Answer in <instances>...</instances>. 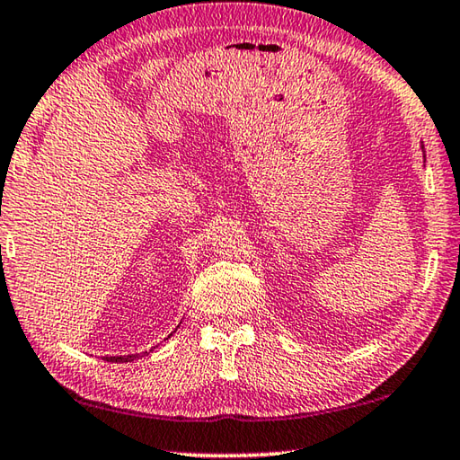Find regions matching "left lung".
Segmentation results:
<instances>
[{
	"label": "left lung",
	"instance_id": "1",
	"mask_svg": "<svg viewBox=\"0 0 460 460\" xmlns=\"http://www.w3.org/2000/svg\"><path fill=\"white\" fill-rule=\"evenodd\" d=\"M420 147H422V149H425V146H420Z\"/></svg>",
	"mask_w": 460,
	"mask_h": 460
}]
</instances>
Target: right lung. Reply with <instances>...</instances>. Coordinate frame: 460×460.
<instances>
[{"label": "right lung", "instance_id": "1", "mask_svg": "<svg viewBox=\"0 0 460 460\" xmlns=\"http://www.w3.org/2000/svg\"><path fill=\"white\" fill-rule=\"evenodd\" d=\"M153 350V349H151ZM143 355H147V350L146 353H135V355H119V357H105V361L107 363H131V361H137L139 357H143Z\"/></svg>", "mask_w": 460, "mask_h": 460}]
</instances>
